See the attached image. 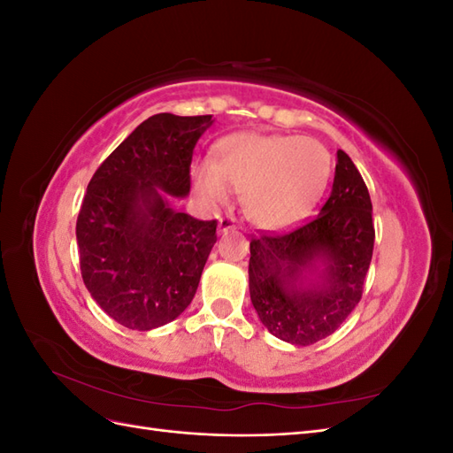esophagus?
<instances>
[{"instance_id": "esophagus-1", "label": "esophagus", "mask_w": 453, "mask_h": 453, "mask_svg": "<svg viewBox=\"0 0 453 453\" xmlns=\"http://www.w3.org/2000/svg\"><path fill=\"white\" fill-rule=\"evenodd\" d=\"M234 228H236V225H234V221H232L230 217H225V219H221V221H219V232H221V234H225V232L234 230Z\"/></svg>"}]
</instances>
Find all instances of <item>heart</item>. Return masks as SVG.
<instances>
[{
	"label": "heart",
	"mask_w": 453,
	"mask_h": 453,
	"mask_svg": "<svg viewBox=\"0 0 453 453\" xmlns=\"http://www.w3.org/2000/svg\"><path fill=\"white\" fill-rule=\"evenodd\" d=\"M331 175V157L311 138L228 135L219 142L211 168L195 175L198 195L210 205L228 200V188L242 193V210L263 230L291 228L311 211Z\"/></svg>",
	"instance_id": "1"
}]
</instances>
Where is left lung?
Masks as SVG:
<instances>
[{
	"label": "left lung",
	"mask_w": 453,
	"mask_h": 453,
	"mask_svg": "<svg viewBox=\"0 0 453 453\" xmlns=\"http://www.w3.org/2000/svg\"><path fill=\"white\" fill-rule=\"evenodd\" d=\"M333 193L319 215L281 236L250 243V295L260 323L293 346H310L359 304L372 260V202L359 170L338 149Z\"/></svg>",
	"instance_id": "8db88e82"
}]
</instances>
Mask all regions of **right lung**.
I'll return each instance as SVG.
<instances>
[{
    "mask_svg": "<svg viewBox=\"0 0 453 453\" xmlns=\"http://www.w3.org/2000/svg\"><path fill=\"white\" fill-rule=\"evenodd\" d=\"M211 115L158 113L122 142L88 183L77 217L83 281L109 318L150 331L187 310L217 221L172 208L190 190V162Z\"/></svg>",
    "mask_w": 453,
    "mask_h": 453,
    "instance_id": "1",
    "label": "right lung"
}]
</instances>
